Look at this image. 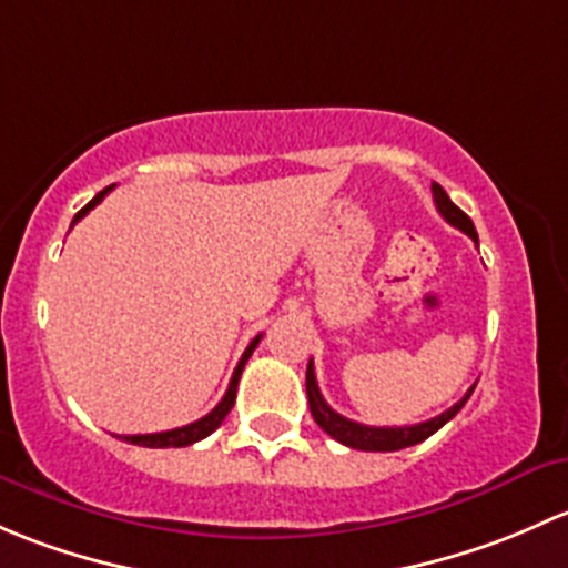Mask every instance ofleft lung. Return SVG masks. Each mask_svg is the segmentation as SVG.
Returning a JSON list of instances; mask_svg holds the SVG:
<instances>
[{"label":"left lung","mask_w":568,"mask_h":568,"mask_svg":"<svg viewBox=\"0 0 568 568\" xmlns=\"http://www.w3.org/2000/svg\"><path fill=\"white\" fill-rule=\"evenodd\" d=\"M432 196H435L437 213H440L443 219L448 221V224L465 232V235L478 245V235H476V226H473V221L467 219L465 213H462L457 204L448 199L446 191H443L437 183H432ZM473 388H476V385H470V390L462 396L457 405L448 407L446 413L435 415V418H429V420H420V424H413V426H366V424H358V420L344 418V415H338L336 410H333V407L323 399V394H320V385H317V377H314L312 361H308V369H306L308 410H312L314 420L320 424V429H325L327 435L333 437V440L344 443V446H349V448H358V452H399V448L415 446V443L426 440V437L435 435V432L440 429L443 424H448V420H452L454 415H457L462 407H465V402L470 399Z\"/></svg>","instance_id":"1"}]
</instances>
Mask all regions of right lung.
Returning a JSON list of instances; mask_svg holds the SVG:
<instances>
[{
    "mask_svg": "<svg viewBox=\"0 0 568 568\" xmlns=\"http://www.w3.org/2000/svg\"><path fill=\"white\" fill-rule=\"evenodd\" d=\"M111 189H114V185H109V189H103L101 194H98L95 199H92V202H87L84 207H81L79 213H75L73 224H75V221H81V219H84V215L90 213V210L95 207V204L101 202V199L106 196ZM73 224H70V226H73ZM260 338H262V333H260V336L254 338V342L248 344V347H245L243 358L237 361L235 372H232L230 388H226L224 399H221L219 405L213 407V410H210L207 415H204V418H199V420H194V424H189V426H178V429H169V432H153V435H122V440L133 443V446H144V448H183V446H191V443H199V440H204V437H207L210 432H215V429H219V426H221V420H224L226 415H230L232 405H235V396H237V383H241L243 366H245V361L251 358V353H254V349H256V344H260Z\"/></svg>",
    "mask_w": 568,
    "mask_h": 568,
    "instance_id": "obj_1",
    "label": "right lung"
}]
</instances>
